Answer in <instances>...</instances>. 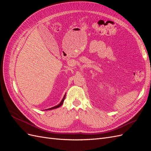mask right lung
<instances>
[{
	"label": "right lung",
	"instance_id": "obj_1",
	"mask_svg": "<svg viewBox=\"0 0 151 151\" xmlns=\"http://www.w3.org/2000/svg\"><path fill=\"white\" fill-rule=\"evenodd\" d=\"M65 98V94L64 95V96H63V98L62 100V101H61V102H60V103H59L58 105H57V106H53V107H52V108H48V109H46V110H50V109H55V108H59V107H60V106H61L62 105V104H63V101H64Z\"/></svg>",
	"mask_w": 151,
	"mask_h": 151
}]
</instances>
